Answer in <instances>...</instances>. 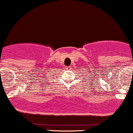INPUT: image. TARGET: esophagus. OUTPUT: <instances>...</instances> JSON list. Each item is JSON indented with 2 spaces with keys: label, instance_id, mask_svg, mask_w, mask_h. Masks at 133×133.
Returning a JSON list of instances; mask_svg holds the SVG:
<instances>
[{
  "label": "esophagus",
  "instance_id": "1",
  "mask_svg": "<svg viewBox=\"0 0 133 133\" xmlns=\"http://www.w3.org/2000/svg\"><path fill=\"white\" fill-rule=\"evenodd\" d=\"M66 69H70L71 66H66Z\"/></svg>",
  "mask_w": 133,
  "mask_h": 133
}]
</instances>
